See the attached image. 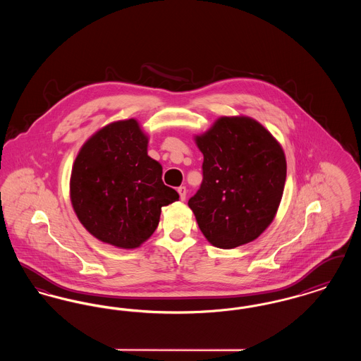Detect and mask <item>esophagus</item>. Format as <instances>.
Instances as JSON below:
<instances>
[{"label": "esophagus", "mask_w": 361, "mask_h": 361, "mask_svg": "<svg viewBox=\"0 0 361 361\" xmlns=\"http://www.w3.org/2000/svg\"><path fill=\"white\" fill-rule=\"evenodd\" d=\"M177 192L180 195V199L184 202L185 197H187V188L185 187H180V188L177 189Z\"/></svg>", "instance_id": "34e87169"}]
</instances>
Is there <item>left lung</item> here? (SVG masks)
I'll list each match as a JSON object with an SVG mask.
<instances>
[{
	"mask_svg": "<svg viewBox=\"0 0 361 361\" xmlns=\"http://www.w3.org/2000/svg\"><path fill=\"white\" fill-rule=\"evenodd\" d=\"M203 153V183L188 206L206 240L234 249L257 240L274 222L287 176L286 154L261 123L221 116L195 135Z\"/></svg>",
	"mask_w": 361,
	"mask_h": 361,
	"instance_id": "8db88e82",
	"label": "left lung"
}]
</instances>
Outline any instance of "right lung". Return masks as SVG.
<instances>
[{"instance_id":"right-lung-1","label":"right lung","mask_w":361,"mask_h":361,"mask_svg":"<svg viewBox=\"0 0 361 361\" xmlns=\"http://www.w3.org/2000/svg\"><path fill=\"white\" fill-rule=\"evenodd\" d=\"M149 137L137 119L97 130L80 149L70 174L78 221L104 243L137 249L159 224L161 208L178 200L162 183V166L147 155Z\"/></svg>"}]
</instances>
